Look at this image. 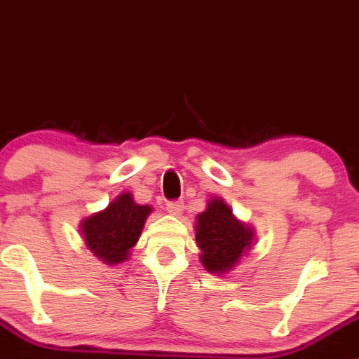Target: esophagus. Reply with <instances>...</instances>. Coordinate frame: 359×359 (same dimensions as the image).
Here are the masks:
<instances>
[{
	"label": "esophagus",
	"instance_id": "esophagus-1",
	"mask_svg": "<svg viewBox=\"0 0 359 359\" xmlns=\"http://www.w3.org/2000/svg\"><path fill=\"white\" fill-rule=\"evenodd\" d=\"M166 210H168V214L179 217L184 210V201H170V203L166 205Z\"/></svg>",
	"mask_w": 359,
	"mask_h": 359
}]
</instances>
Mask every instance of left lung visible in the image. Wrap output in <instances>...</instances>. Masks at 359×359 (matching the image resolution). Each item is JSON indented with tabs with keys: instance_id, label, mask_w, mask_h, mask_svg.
<instances>
[{
	"instance_id": "obj_1",
	"label": "left lung",
	"mask_w": 359,
	"mask_h": 359,
	"mask_svg": "<svg viewBox=\"0 0 359 359\" xmlns=\"http://www.w3.org/2000/svg\"><path fill=\"white\" fill-rule=\"evenodd\" d=\"M196 245L200 261L208 273H229L256 240L254 226L240 221L222 198L212 196L207 208L196 215Z\"/></svg>"
}]
</instances>
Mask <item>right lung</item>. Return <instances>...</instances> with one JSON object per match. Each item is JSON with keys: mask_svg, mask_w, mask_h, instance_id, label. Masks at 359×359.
<instances>
[{"mask_svg": "<svg viewBox=\"0 0 359 359\" xmlns=\"http://www.w3.org/2000/svg\"><path fill=\"white\" fill-rule=\"evenodd\" d=\"M151 205H140L130 191L114 198L109 207L87 215L80 221L83 243L105 264H121L130 259V250L137 245Z\"/></svg>", "mask_w": 359, "mask_h": 359, "instance_id": "1", "label": "right lung"}]
</instances>
